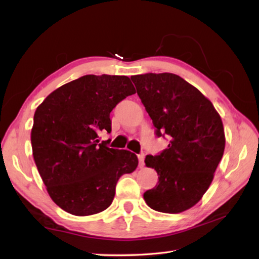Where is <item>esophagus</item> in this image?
Masks as SVG:
<instances>
[{"label":"esophagus","instance_id":"esophagus-1","mask_svg":"<svg viewBox=\"0 0 259 259\" xmlns=\"http://www.w3.org/2000/svg\"><path fill=\"white\" fill-rule=\"evenodd\" d=\"M144 159H145V155H144V154H139V155H138L139 168H143V166H144Z\"/></svg>","mask_w":259,"mask_h":259}]
</instances>
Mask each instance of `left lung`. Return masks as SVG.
<instances>
[{
	"mask_svg": "<svg viewBox=\"0 0 259 259\" xmlns=\"http://www.w3.org/2000/svg\"><path fill=\"white\" fill-rule=\"evenodd\" d=\"M131 80L156 135L171 138L160 155L145 157L159 182L144 193V200L160 212L185 211L202 199L224 154L221 115L205 96L176 74L148 73Z\"/></svg>",
	"mask_w": 259,
	"mask_h": 259,
	"instance_id": "8db88e82",
	"label": "left lung"
}]
</instances>
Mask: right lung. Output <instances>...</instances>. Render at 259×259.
<instances>
[{"label":"right lung","mask_w":259,"mask_h":259,"mask_svg":"<svg viewBox=\"0 0 259 259\" xmlns=\"http://www.w3.org/2000/svg\"><path fill=\"white\" fill-rule=\"evenodd\" d=\"M136 94L124 75H84L48 96L34 114L33 157L52 201L74 216H90L111 205L115 186L138 165L136 154L98 144L111 133L109 113Z\"/></svg>","instance_id":"1"}]
</instances>
